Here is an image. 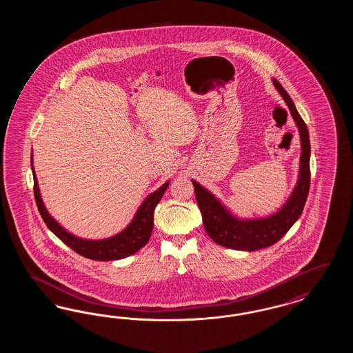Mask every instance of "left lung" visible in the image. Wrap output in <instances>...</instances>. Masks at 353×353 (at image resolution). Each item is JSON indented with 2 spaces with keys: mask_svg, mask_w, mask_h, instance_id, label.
Wrapping results in <instances>:
<instances>
[{
  "mask_svg": "<svg viewBox=\"0 0 353 353\" xmlns=\"http://www.w3.org/2000/svg\"><path fill=\"white\" fill-rule=\"evenodd\" d=\"M274 84L283 97L296 125L299 127L301 140H302V156H301V173L299 180L292 192L291 197L285 206L274 216L268 219H252L242 221L233 217L221 203L214 199L212 193L203 189L201 185L192 181L194 185V193L197 205L201 210L203 228L208 235L223 248L234 249V250H246L255 252L259 249H265L276 243L290 228L301 217L304 205L307 201V196L310 192V136L308 130L301 118L296 107L288 94L285 92L282 84L274 79Z\"/></svg>",
  "mask_w": 353,
  "mask_h": 353,
  "instance_id": "8db88e82",
  "label": "left lung"
}]
</instances>
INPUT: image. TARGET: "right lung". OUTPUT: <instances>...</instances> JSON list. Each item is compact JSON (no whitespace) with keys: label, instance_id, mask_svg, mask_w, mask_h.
Listing matches in <instances>:
<instances>
[{"label":"right lung","instance_id":"add662e5","mask_svg":"<svg viewBox=\"0 0 353 353\" xmlns=\"http://www.w3.org/2000/svg\"><path fill=\"white\" fill-rule=\"evenodd\" d=\"M32 169H33L34 197H35L41 217L45 221V223L48 225L51 232L63 243H66L70 249L81 254L84 258H88L92 261H117V259L130 256L134 252H139L143 246H145L147 242L150 241L152 229H153L154 206L161 200L169 185V183H165L145 199V201L143 202L141 206L139 208L134 221L121 233L101 241H85V239L77 238L75 235L70 234L62 226H59V223L55 219H51L39 194V188L34 173L33 159H32Z\"/></svg>","mask_w":353,"mask_h":353}]
</instances>
